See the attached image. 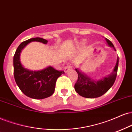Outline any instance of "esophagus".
Instances as JSON below:
<instances>
[{"label":"esophagus","mask_w":132,"mask_h":132,"mask_svg":"<svg viewBox=\"0 0 132 132\" xmlns=\"http://www.w3.org/2000/svg\"><path fill=\"white\" fill-rule=\"evenodd\" d=\"M71 68H72V66H71V65H68V66H66V67L64 68V72H66V73L68 72V71L70 70V69H71Z\"/></svg>","instance_id":"esophagus-1"}]
</instances>
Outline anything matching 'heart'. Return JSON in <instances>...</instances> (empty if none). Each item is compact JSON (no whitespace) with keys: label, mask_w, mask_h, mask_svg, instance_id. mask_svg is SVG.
Listing matches in <instances>:
<instances>
[{"label":"heart","mask_w":132,"mask_h":132,"mask_svg":"<svg viewBox=\"0 0 132 132\" xmlns=\"http://www.w3.org/2000/svg\"><path fill=\"white\" fill-rule=\"evenodd\" d=\"M83 43H85V42H84H84H83Z\"/></svg>","instance_id":"heart-1"}]
</instances>
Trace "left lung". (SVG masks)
Instances as JSON below:
<instances>
[{
	"label": "left lung",
	"mask_w": 132,
	"mask_h": 132,
	"mask_svg": "<svg viewBox=\"0 0 132 132\" xmlns=\"http://www.w3.org/2000/svg\"><path fill=\"white\" fill-rule=\"evenodd\" d=\"M105 40L109 47H112L114 50L116 51L110 40L106 38H105ZM118 65L119 57L117 56L116 64L112 72L98 80L90 78L77 68L76 71L78 74V79L74 85V89L80 96L85 98H95L102 96L113 85L116 79Z\"/></svg>",
	"instance_id": "8db88e82"
}]
</instances>
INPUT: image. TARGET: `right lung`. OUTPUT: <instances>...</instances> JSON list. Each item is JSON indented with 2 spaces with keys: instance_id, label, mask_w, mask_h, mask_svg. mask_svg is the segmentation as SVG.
I'll return each instance as SVG.
<instances>
[{
  "instance_id": "right-lung-1",
  "label": "right lung",
  "mask_w": 132,
  "mask_h": 132,
  "mask_svg": "<svg viewBox=\"0 0 132 132\" xmlns=\"http://www.w3.org/2000/svg\"><path fill=\"white\" fill-rule=\"evenodd\" d=\"M31 42L47 44L48 41L40 37L32 38L18 46L13 57L14 77L17 85L25 95L33 99H44L53 95L57 79L64 72L50 66L39 71H31L23 67L20 61L21 53Z\"/></svg>"
}]
</instances>
